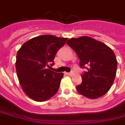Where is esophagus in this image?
Wrapping results in <instances>:
<instances>
[{"mask_svg": "<svg viewBox=\"0 0 125 125\" xmlns=\"http://www.w3.org/2000/svg\"><path fill=\"white\" fill-rule=\"evenodd\" d=\"M68 76H72L74 75V73H73V72H69V73H68Z\"/></svg>", "mask_w": 125, "mask_h": 125, "instance_id": "esophagus-1", "label": "esophagus"}]
</instances>
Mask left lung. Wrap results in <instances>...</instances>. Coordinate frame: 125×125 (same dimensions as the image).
<instances>
[{
	"instance_id": "1",
	"label": "left lung",
	"mask_w": 125,
	"mask_h": 125,
	"mask_svg": "<svg viewBox=\"0 0 125 125\" xmlns=\"http://www.w3.org/2000/svg\"><path fill=\"white\" fill-rule=\"evenodd\" d=\"M66 43L78 55L80 66L88 70L81 76L82 84L76 86L78 92L90 99L104 96L112 86L116 73L117 60L113 49L88 36L71 38Z\"/></svg>"
}]
</instances>
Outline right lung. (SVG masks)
Here are the masks:
<instances>
[{
    "instance_id": "add662e5",
    "label": "right lung",
    "mask_w": 125,
    "mask_h": 125,
    "mask_svg": "<svg viewBox=\"0 0 125 125\" xmlns=\"http://www.w3.org/2000/svg\"><path fill=\"white\" fill-rule=\"evenodd\" d=\"M68 38L43 35L26 41L19 49L16 71L23 92L33 100L43 102L56 94L63 73H56L47 67L54 65L57 51Z\"/></svg>"
}]
</instances>
